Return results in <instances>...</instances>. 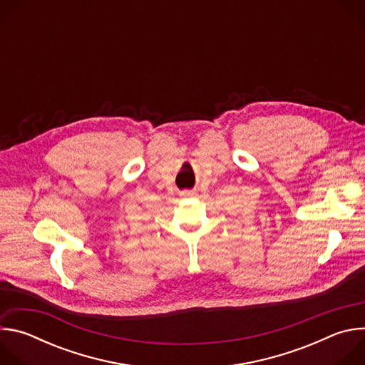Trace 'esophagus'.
<instances>
[{"label": "esophagus", "mask_w": 365, "mask_h": 365, "mask_svg": "<svg viewBox=\"0 0 365 365\" xmlns=\"http://www.w3.org/2000/svg\"><path fill=\"white\" fill-rule=\"evenodd\" d=\"M182 195H183V196H193L195 192H193V190H185V192H182Z\"/></svg>", "instance_id": "obj_1"}]
</instances>
